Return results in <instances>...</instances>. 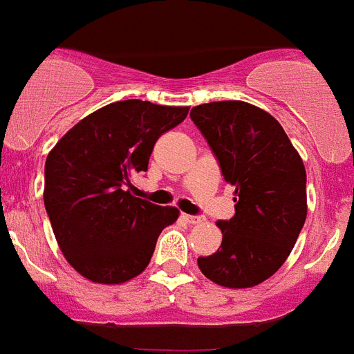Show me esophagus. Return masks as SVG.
I'll use <instances>...</instances> for the list:
<instances>
[{"label":"esophagus","instance_id":"1","mask_svg":"<svg viewBox=\"0 0 354 354\" xmlns=\"http://www.w3.org/2000/svg\"><path fill=\"white\" fill-rule=\"evenodd\" d=\"M183 219H185L186 223H188V225H197V223H201L203 221V217H199V216H190V214H183Z\"/></svg>","mask_w":354,"mask_h":354}]
</instances>
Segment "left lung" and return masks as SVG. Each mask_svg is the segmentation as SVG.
<instances>
[{
  "mask_svg": "<svg viewBox=\"0 0 354 354\" xmlns=\"http://www.w3.org/2000/svg\"><path fill=\"white\" fill-rule=\"evenodd\" d=\"M223 179L236 186V214L217 221L221 247L197 257L214 283L245 289L270 278L285 263L307 217V175L281 124L241 100L192 107Z\"/></svg>",
  "mask_w": 354,
  "mask_h": 354,
  "instance_id": "1",
  "label": "left lung"
}]
</instances>
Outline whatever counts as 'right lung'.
I'll return each mask as SVG.
<instances>
[{
    "mask_svg": "<svg viewBox=\"0 0 354 354\" xmlns=\"http://www.w3.org/2000/svg\"><path fill=\"white\" fill-rule=\"evenodd\" d=\"M188 107L122 100L102 107L58 140L45 160V210L65 259L97 283H124L148 267L179 210L133 197L155 142Z\"/></svg>",
    "mask_w": 354,
    "mask_h": 354,
    "instance_id": "right-lung-1",
    "label": "right lung"
}]
</instances>
